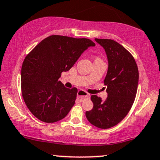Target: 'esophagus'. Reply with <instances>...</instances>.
Listing matches in <instances>:
<instances>
[{"instance_id":"esophagus-1","label":"esophagus","mask_w":160,"mask_h":160,"mask_svg":"<svg viewBox=\"0 0 160 160\" xmlns=\"http://www.w3.org/2000/svg\"><path fill=\"white\" fill-rule=\"evenodd\" d=\"M78 98L80 99V100H83L86 98H89L90 94L83 90H79L78 92Z\"/></svg>"}]
</instances>
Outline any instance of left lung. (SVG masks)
<instances>
[{"label": "left lung", "instance_id": "8db88e82", "mask_svg": "<svg viewBox=\"0 0 160 160\" xmlns=\"http://www.w3.org/2000/svg\"><path fill=\"white\" fill-rule=\"evenodd\" d=\"M95 41L106 51L108 68L104 84L108 98L102 101L92 95L93 108L86 112L91 124L99 128H109L121 122L131 108L137 92L139 72L134 57L122 45L111 39Z\"/></svg>", "mask_w": 160, "mask_h": 160}]
</instances>
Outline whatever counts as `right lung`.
<instances>
[{
  "instance_id": "add662e5",
  "label": "right lung",
  "mask_w": 160,
  "mask_h": 160,
  "mask_svg": "<svg viewBox=\"0 0 160 160\" xmlns=\"http://www.w3.org/2000/svg\"><path fill=\"white\" fill-rule=\"evenodd\" d=\"M94 42L87 38L51 35L26 55L21 68L23 100L38 120L52 123L63 119L75 103L78 89L67 88L58 79Z\"/></svg>"
}]
</instances>
